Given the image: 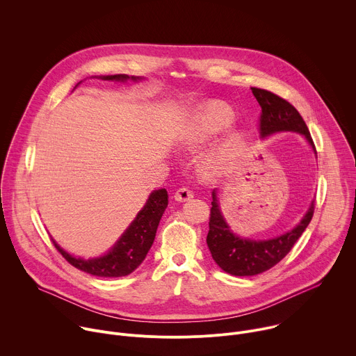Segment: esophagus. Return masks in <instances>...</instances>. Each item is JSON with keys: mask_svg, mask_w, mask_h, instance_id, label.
<instances>
[{"mask_svg": "<svg viewBox=\"0 0 356 356\" xmlns=\"http://www.w3.org/2000/svg\"><path fill=\"white\" fill-rule=\"evenodd\" d=\"M193 195H194V193L188 187H180L175 193V200H177V201H187V200L193 198Z\"/></svg>", "mask_w": 356, "mask_h": 356, "instance_id": "obj_1", "label": "esophagus"}]
</instances>
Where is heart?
Listing matches in <instances>:
<instances>
[{
	"mask_svg": "<svg viewBox=\"0 0 356 356\" xmlns=\"http://www.w3.org/2000/svg\"><path fill=\"white\" fill-rule=\"evenodd\" d=\"M234 113L222 103H210L201 107L193 117L186 129V140L190 143H201L218 132L227 129L234 122ZM242 147L239 135H232L225 139L206 163V169L211 173L221 170L225 165L234 161Z\"/></svg>",
	"mask_w": 356,
	"mask_h": 356,
	"instance_id": "heart-1",
	"label": "heart"
}]
</instances>
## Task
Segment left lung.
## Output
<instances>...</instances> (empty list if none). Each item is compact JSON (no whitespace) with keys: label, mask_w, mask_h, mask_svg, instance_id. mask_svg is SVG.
Wrapping results in <instances>:
<instances>
[{"label":"left lung","mask_w":356,"mask_h":356,"mask_svg":"<svg viewBox=\"0 0 356 356\" xmlns=\"http://www.w3.org/2000/svg\"><path fill=\"white\" fill-rule=\"evenodd\" d=\"M250 90L262 108L259 117V132L262 138L280 131H293L302 134L310 145L314 146L306 122L289 101L264 88L250 87ZM211 206L207 245L216 264L234 276H255L277 265L306 231L316 209L313 201L300 224L284 235L268 241H252L242 239L229 231L220 211L216 191H213Z\"/></svg>","instance_id":"8db88e82"}]
</instances>
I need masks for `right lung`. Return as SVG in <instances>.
I'll return each mask as SVG.
<instances>
[{"instance_id": "right-lung-1", "label": "right lung", "mask_w": 356, "mask_h": 356, "mask_svg": "<svg viewBox=\"0 0 356 356\" xmlns=\"http://www.w3.org/2000/svg\"><path fill=\"white\" fill-rule=\"evenodd\" d=\"M104 80H136L125 74H114L103 77ZM168 191L159 188L149 195L146 206L139 211L134 222L120 238L117 245L103 258L80 259L69 255L55 241L54 245L62 253V257L74 268L98 277H121L132 273L145 259L152 243L155 241L159 221L168 207Z\"/></svg>"}]
</instances>
